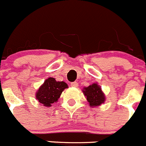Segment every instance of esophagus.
Returning <instances> with one entry per match:
<instances>
[{
	"label": "esophagus",
	"mask_w": 146,
	"mask_h": 146,
	"mask_svg": "<svg viewBox=\"0 0 146 146\" xmlns=\"http://www.w3.org/2000/svg\"><path fill=\"white\" fill-rule=\"evenodd\" d=\"M70 86H71L72 87H78V83L77 82H73L71 83V84H70Z\"/></svg>",
	"instance_id": "esophagus-1"
}]
</instances>
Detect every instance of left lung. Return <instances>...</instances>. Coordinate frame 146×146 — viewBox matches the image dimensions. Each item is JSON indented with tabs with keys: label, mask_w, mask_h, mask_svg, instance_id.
<instances>
[{
	"label": "left lung",
	"mask_w": 146,
	"mask_h": 146,
	"mask_svg": "<svg viewBox=\"0 0 146 146\" xmlns=\"http://www.w3.org/2000/svg\"><path fill=\"white\" fill-rule=\"evenodd\" d=\"M82 92L91 107H99L104 104L106 100L105 94L102 92V87L98 85L97 83H94L88 86L84 87Z\"/></svg>",
	"instance_id": "1"
}]
</instances>
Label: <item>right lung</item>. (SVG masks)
Instances as JSON below:
<instances>
[{"instance_id":"right-lung-1","label":"right lung","mask_w":146,"mask_h":146,"mask_svg":"<svg viewBox=\"0 0 146 146\" xmlns=\"http://www.w3.org/2000/svg\"><path fill=\"white\" fill-rule=\"evenodd\" d=\"M68 86L64 81H57L54 78H48L41 85L36 92V99L39 104L50 107L52 104L57 102L62 92Z\"/></svg>"}]
</instances>
